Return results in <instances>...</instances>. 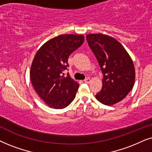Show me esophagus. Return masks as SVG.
Instances as JSON below:
<instances>
[{"mask_svg": "<svg viewBox=\"0 0 152 152\" xmlns=\"http://www.w3.org/2000/svg\"><path fill=\"white\" fill-rule=\"evenodd\" d=\"M84 81H85V83H90L91 82V79L90 78H87L84 80Z\"/></svg>", "mask_w": 152, "mask_h": 152, "instance_id": "esophagus-1", "label": "esophagus"}]
</instances>
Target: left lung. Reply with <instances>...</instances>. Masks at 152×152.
I'll return each instance as SVG.
<instances>
[{"label": "left lung", "mask_w": 152, "mask_h": 152, "mask_svg": "<svg viewBox=\"0 0 152 152\" xmlns=\"http://www.w3.org/2000/svg\"><path fill=\"white\" fill-rule=\"evenodd\" d=\"M86 38L104 74L102 88L95 95L96 99L107 106L117 104L124 99L134 85L133 60L115 38L103 34H88Z\"/></svg>", "instance_id": "left-lung-1"}]
</instances>
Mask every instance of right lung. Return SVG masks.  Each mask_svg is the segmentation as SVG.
Here are the masks:
<instances>
[{
  "mask_svg": "<svg viewBox=\"0 0 152 152\" xmlns=\"http://www.w3.org/2000/svg\"><path fill=\"white\" fill-rule=\"evenodd\" d=\"M83 42L82 35H60L44 43L36 53L30 67V80L50 108H64L74 99L79 85L62 72L69 66V56Z\"/></svg>",
  "mask_w": 152,
  "mask_h": 152,
  "instance_id": "obj_1",
  "label": "right lung"
}]
</instances>
